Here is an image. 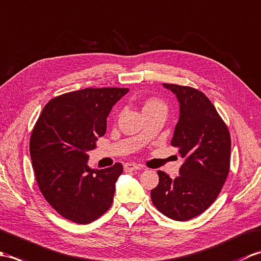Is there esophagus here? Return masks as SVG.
<instances>
[{"instance_id": "esophagus-1", "label": "esophagus", "mask_w": 261, "mask_h": 261, "mask_svg": "<svg viewBox=\"0 0 261 261\" xmlns=\"http://www.w3.org/2000/svg\"><path fill=\"white\" fill-rule=\"evenodd\" d=\"M142 168L141 165H138V164H134V163H129V164H125L124 165V170L127 171H134V170H139Z\"/></svg>"}]
</instances>
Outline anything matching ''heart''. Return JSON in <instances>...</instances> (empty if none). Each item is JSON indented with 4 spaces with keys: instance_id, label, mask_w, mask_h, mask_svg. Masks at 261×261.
<instances>
[{
    "instance_id": "1",
    "label": "heart",
    "mask_w": 261,
    "mask_h": 261,
    "mask_svg": "<svg viewBox=\"0 0 261 261\" xmlns=\"http://www.w3.org/2000/svg\"><path fill=\"white\" fill-rule=\"evenodd\" d=\"M149 108H165L164 104L156 98H151L145 104V108L143 109H149Z\"/></svg>"
}]
</instances>
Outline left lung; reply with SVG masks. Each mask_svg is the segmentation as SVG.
I'll return each mask as SVG.
<instances>
[{
    "label": "left lung",
    "instance_id": "1",
    "mask_svg": "<svg viewBox=\"0 0 261 261\" xmlns=\"http://www.w3.org/2000/svg\"><path fill=\"white\" fill-rule=\"evenodd\" d=\"M179 102V120L171 146L185 159L175 179L158 170L151 201L164 215L187 221L207 210L224 185L230 169L231 138L212 102L190 86L163 84Z\"/></svg>",
    "mask_w": 261,
    "mask_h": 261
}]
</instances>
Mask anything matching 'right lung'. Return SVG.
<instances>
[{"label": "right lung", "mask_w": 261, "mask_h": 261, "mask_svg": "<svg viewBox=\"0 0 261 261\" xmlns=\"http://www.w3.org/2000/svg\"><path fill=\"white\" fill-rule=\"evenodd\" d=\"M129 88H85L49 101L30 138L32 168L39 190L63 218L79 224L98 219L113 202L120 163L88 167L87 152L107 131L113 105Z\"/></svg>", "instance_id": "obj_1"}]
</instances>
